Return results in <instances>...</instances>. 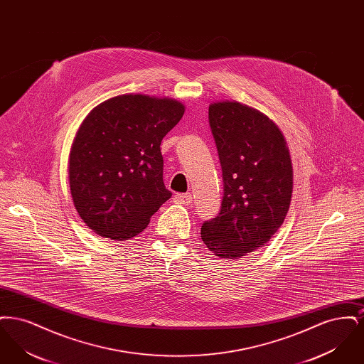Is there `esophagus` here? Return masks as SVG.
I'll return each mask as SVG.
<instances>
[{
	"mask_svg": "<svg viewBox=\"0 0 364 364\" xmlns=\"http://www.w3.org/2000/svg\"><path fill=\"white\" fill-rule=\"evenodd\" d=\"M173 200L178 205H190L192 203V195L191 193H177V195H174Z\"/></svg>",
	"mask_w": 364,
	"mask_h": 364,
	"instance_id": "obj_1",
	"label": "esophagus"
}]
</instances>
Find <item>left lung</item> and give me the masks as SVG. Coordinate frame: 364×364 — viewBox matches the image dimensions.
<instances>
[{
	"instance_id": "8db88e82",
	"label": "left lung",
	"mask_w": 364,
	"mask_h": 364,
	"mask_svg": "<svg viewBox=\"0 0 364 364\" xmlns=\"http://www.w3.org/2000/svg\"><path fill=\"white\" fill-rule=\"evenodd\" d=\"M208 124L223 169L224 196L200 237L214 255L239 259L282 225L292 198V162L276 124L239 102L208 106Z\"/></svg>"
}]
</instances>
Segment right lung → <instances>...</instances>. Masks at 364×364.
<instances>
[{"label":"right lung","instance_id":"right-lung-1","mask_svg":"<svg viewBox=\"0 0 364 364\" xmlns=\"http://www.w3.org/2000/svg\"><path fill=\"white\" fill-rule=\"evenodd\" d=\"M183 114L173 100L128 94L87 116L70 149V186L75 208L95 233L128 240L172 196L159 146Z\"/></svg>","mask_w":364,"mask_h":364}]
</instances>
